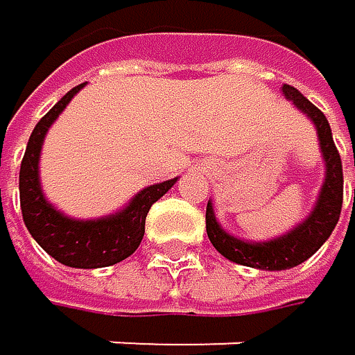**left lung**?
Listing matches in <instances>:
<instances>
[{
    "mask_svg": "<svg viewBox=\"0 0 355 355\" xmlns=\"http://www.w3.org/2000/svg\"><path fill=\"white\" fill-rule=\"evenodd\" d=\"M281 91L302 114H306V119H311L320 140L326 176L318 193V202L313 204L311 213L296 227L285 232V234L270 241L253 243V241L236 239L230 232H225L215 217L213 202L209 200L207 204V234L213 247L223 257H227L230 262L260 268V270H288L309 260L330 239L332 230L340 217V207H343V166H340V155L332 140L328 119L292 85H283Z\"/></svg>",
    "mask_w": 355,
    "mask_h": 355,
    "instance_id": "obj_1",
    "label": "left lung"
}]
</instances>
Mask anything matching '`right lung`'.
<instances>
[{
	"label": "right lung",
	"mask_w": 355,
	"mask_h": 355,
	"mask_svg": "<svg viewBox=\"0 0 355 355\" xmlns=\"http://www.w3.org/2000/svg\"><path fill=\"white\" fill-rule=\"evenodd\" d=\"M83 87L85 85H78L67 91L37 121L29 136L19 174L21 211L33 241L57 262L70 268H104L119 264L138 249L144 236L148 209L176 183V179L144 187L121 211L98 219L67 217L55 209L46 200L42 183H40V153H42V144L51 125Z\"/></svg>",
	"instance_id": "1"
}]
</instances>
